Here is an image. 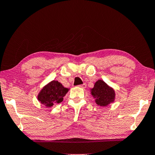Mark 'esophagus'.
Segmentation results:
<instances>
[{
    "mask_svg": "<svg viewBox=\"0 0 155 155\" xmlns=\"http://www.w3.org/2000/svg\"><path fill=\"white\" fill-rule=\"evenodd\" d=\"M79 87H80V88H82V89H85V88L87 87V84H86L85 83H84V84H83L79 85Z\"/></svg>",
    "mask_w": 155,
    "mask_h": 155,
    "instance_id": "esophagus-1",
    "label": "esophagus"
}]
</instances>
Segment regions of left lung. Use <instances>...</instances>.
<instances>
[{"mask_svg": "<svg viewBox=\"0 0 155 155\" xmlns=\"http://www.w3.org/2000/svg\"><path fill=\"white\" fill-rule=\"evenodd\" d=\"M90 90L91 96L95 98V102L97 105L107 107L115 101V91L103 80H97L94 87Z\"/></svg>", "mask_w": 155, "mask_h": 155, "instance_id": "8db88e82", "label": "left lung"}]
</instances>
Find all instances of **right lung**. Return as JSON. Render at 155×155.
I'll return each instance as SVG.
<instances>
[{
    "instance_id": "obj_1",
    "label": "right lung",
    "mask_w": 155,
    "mask_h": 155,
    "mask_svg": "<svg viewBox=\"0 0 155 155\" xmlns=\"http://www.w3.org/2000/svg\"><path fill=\"white\" fill-rule=\"evenodd\" d=\"M68 91L69 89L64 87L58 81L53 80L42 88L38 94L37 99L46 107H51L62 102Z\"/></svg>"
}]
</instances>
